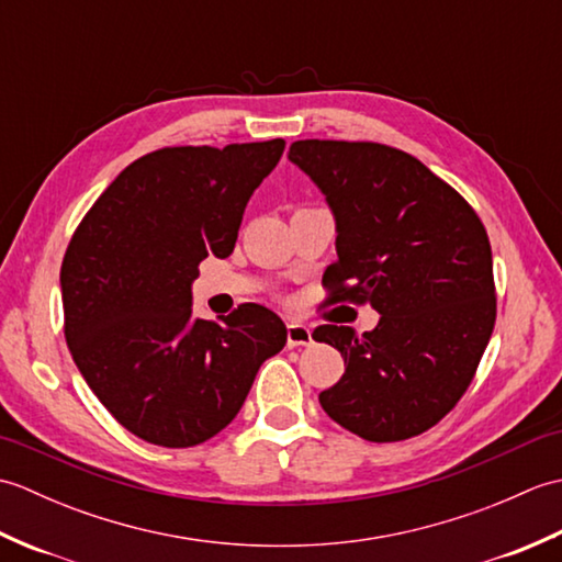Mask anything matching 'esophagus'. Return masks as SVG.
Listing matches in <instances>:
<instances>
[{
  "label": "esophagus",
  "mask_w": 562,
  "mask_h": 562,
  "mask_svg": "<svg viewBox=\"0 0 562 562\" xmlns=\"http://www.w3.org/2000/svg\"><path fill=\"white\" fill-rule=\"evenodd\" d=\"M312 330L304 324H290L288 326V345L290 348H296V345H312Z\"/></svg>",
  "instance_id": "obj_1"
}]
</instances>
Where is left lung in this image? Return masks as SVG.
Wrapping results in <instances>:
<instances>
[{
    "mask_svg": "<svg viewBox=\"0 0 562 562\" xmlns=\"http://www.w3.org/2000/svg\"><path fill=\"white\" fill-rule=\"evenodd\" d=\"M288 159L336 220L324 272L333 302H367L374 330L318 326L345 374L321 408L369 441L425 432L469 389L495 326L493 250L457 190L411 154L374 142L300 139Z\"/></svg>",
    "mask_w": 562,
    "mask_h": 562,
    "instance_id": "obj_1",
    "label": "left lung"
}]
</instances>
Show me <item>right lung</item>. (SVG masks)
I'll list each match as a JSON object with an SVG mask.
<instances>
[{
  "instance_id": "1",
  "label": "right lung",
  "mask_w": 562,
  "mask_h": 562,
  "mask_svg": "<svg viewBox=\"0 0 562 562\" xmlns=\"http://www.w3.org/2000/svg\"><path fill=\"white\" fill-rule=\"evenodd\" d=\"M284 139L169 147L117 173L71 236L59 270L65 338L89 389L130 432L183 449L229 425L260 364L288 342L260 304L193 314L198 266L232 256L254 190Z\"/></svg>"
}]
</instances>
